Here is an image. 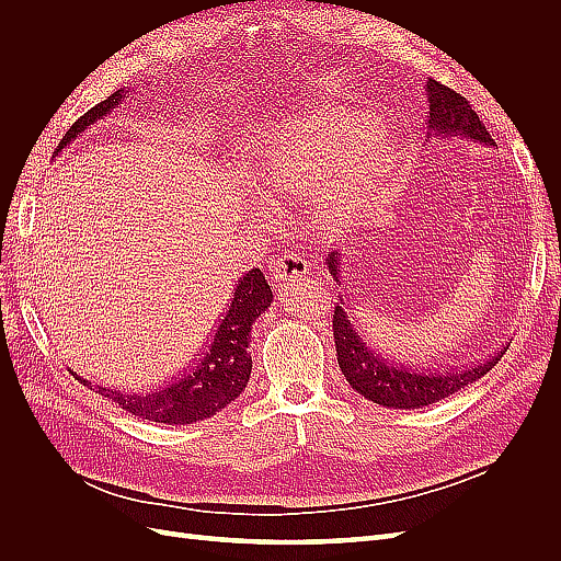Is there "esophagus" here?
Segmentation results:
<instances>
[{"instance_id":"1","label":"esophagus","mask_w":561,"mask_h":561,"mask_svg":"<svg viewBox=\"0 0 561 561\" xmlns=\"http://www.w3.org/2000/svg\"><path fill=\"white\" fill-rule=\"evenodd\" d=\"M307 274H309V262L304 260V254L295 250H285L271 260V276H274L276 283L297 280Z\"/></svg>"}]
</instances>
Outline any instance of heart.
I'll return each mask as SVG.
<instances>
[{"instance_id":"heart-1","label":"heart","mask_w":561,"mask_h":561,"mask_svg":"<svg viewBox=\"0 0 561 561\" xmlns=\"http://www.w3.org/2000/svg\"><path fill=\"white\" fill-rule=\"evenodd\" d=\"M377 114L320 105L287 118L257 163L260 190L271 201H301L325 222H346L379 198L393 175L396 149L381 138Z\"/></svg>"}]
</instances>
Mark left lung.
I'll list each match as a JSON object with an SVG mask.
<instances>
[{"mask_svg": "<svg viewBox=\"0 0 561 561\" xmlns=\"http://www.w3.org/2000/svg\"><path fill=\"white\" fill-rule=\"evenodd\" d=\"M426 95L428 128L433 133V138H437V135H463V138L472 142L494 145L489 130L480 122L478 112L470 107V103L461 93H456L454 89L435 79H428ZM325 264L334 280L339 283L336 271L342 260H339L336 250L328 254ZM339 304L344 301H336L332 316L339 367H342L346 381L358 390L360 396L377 404L393 407V410H419V407L445 400L447 396L456 393V390L482 379L491 367H496V363L503 358L505 348L511 346L505 344L499 353H491L489 358L474 365H466L461 369L423 371L410 365L396 363L393 358H386L383 353L371 348L367 339L355 330L351 316L344 311V307H339Z\"/></svg>", "mask_w": 561, "mask_h": 561, "instance_id": "left-lung-1", "label": "left lung"}]
</instances>
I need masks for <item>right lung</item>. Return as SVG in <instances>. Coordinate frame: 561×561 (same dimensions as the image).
Returning <instances> with one entry per match:
<instances>
[{"label":"right lung","instance_id":"1","mask_svg":"<svg viewBox=\"0 0 561 561\" xmlns=\"http://www.w3.org/2000/svg\"><path fill=\"white\" fill-rule=\"evenodd\" d=\"M122 98L124 89L112 93L103 103H98L87 114L79 116L72 128L65 133L58 151L70 145L81 130H87V126L107 116L122 103ZM271 301H274V295H271L264 274L257 266L250 268L239 285H236L229 307L222 318L217 320L206 351L198 355L192 367H186L184 375L168 381L165 386L145 390V393H126V390L91 386L87 379L77 377L75 371L72 375L83 386H91L95 393L110 398L122 410L138 419L168 423V426H184V423L210 419L217 412H222L231 400L239 398L248 386L252 369V358L248 351L252 322L271 307Z\"/></svg>","mask_w":561,"mask_h":561}]
</instances>
